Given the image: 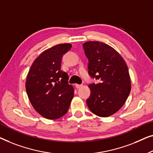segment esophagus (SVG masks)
I'll return each mask as SVG.
<instances>
[{
  "label": "esophagus",
  "mask_w": 153,
  "mask_h": 153,
  "mask_svg": "<svg viewBox=\"0 0 153 153\" xmlns=\"http://www.w3.org/2000/svg\"><path fill=\"white\" fill-rule=\"evenodd\" d=\"M82 87V85H78V84H76V87L77 89H79V88H81Z\"/></svg>",
  "instance_id": "1"
}]
</instances>
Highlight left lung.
<instances>
[{"label":"left lung","instance_id":"1","mask_svg":"<svg viewBox=\"0 0 153 153\" xmlns=\"http://www.w3.org/2000/svg\"><path fill=\"white\" fill-rule=\"evenodd\" d=\"M89 60L88 73L98 84H89L91 94L87 105L94 114L107 117L123 107L131 90L130 77L126 62L115 49L99 42L83 44Z\"/></svg>","mask_w":153,"mask_h":153}]
</instances>
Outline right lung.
Returning <instances> with one entry per match:
<instances>
[{"label":"right lung","mask_w":153,"mask_h":153,"mask_svg":"<svg viewBox=\"0 0 153 153\" xmlns=\"http://www.w3.org/2000/svg\"><path fill=\"white\" fill-rule=\"evenodd\" d=\"M71 44H62L47 49L30 68L25 89L34 109L43 117L57 119L67 112L74 89L68 85L67 73L61 70L63 55Z\"/></svg>","instance_id":"right-lung-1"}]
</instances>
